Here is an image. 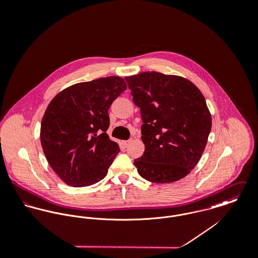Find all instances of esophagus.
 I'll list each match as a JSON object with an SVG mask.
<instances>
[{"mask_svg": "<svg viewBox=\"0 0 258 258\" xmlns=\"http://www.w3.org/2000/svg\"><path fill=\"white\" fill-rule=\"evenodd\" d=\"M132 141H133L132 139H129V140L124 141V143H123V144H124V146H125V147H128V146L131 144V142H132Z\"/></svg>", "mask_w": 258, "mask_h": 258, "instance_id": "1", "label": "esophagus"}]
</instances>
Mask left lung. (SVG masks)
Returning a JSON list of instances; mask_svg holds the SVG:
<instances>
[{"label": "left lung", "instance_id": "8db88e82", "mask_svg": "<svg viewBox=\"0 0 258 258\" xmlns=\"http://www.w3.org/2000/svg\"><path fill=\"white\" fill-rule=\"evenodd\" d=\"M140 107L143 156L134 164L145 180L173 183L199 163L212 129V116L200 89L178 75L146 72L126 76Z\"/></svg>", "mask_w": 258, "mask_h": 258}]
</instances>
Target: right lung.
I'll return each mask as SVG.
<instances>
[{"instance_id":"1","label":"right lung","mask_w":258,"mask_h":258,"mask_svg":"<svg viewBox=\"0 0 258 258\" xmlns=\"http://www.w3.org/2000/svg\"><path fill=\"white\" fill-rule=\"evenodd\" d=\"M127 89L119 76L74 84L54 96L40 124L45 158L69 185L87 186L101 181L120 152L109 139L108 109Z\"/></svg>"}]
</instances>
